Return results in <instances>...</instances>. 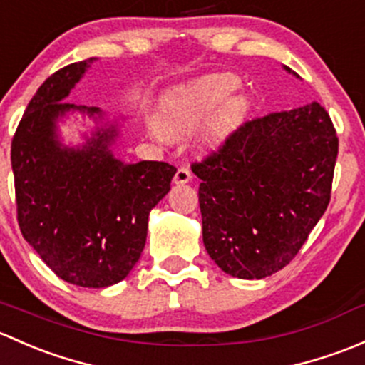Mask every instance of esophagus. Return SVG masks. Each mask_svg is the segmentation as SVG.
I'll return each mask as SVG.
<instances>
[{
  "mask_svg": "<svg viewBox=\"0 0 365 365\" xmlns=\"http://www.w3.org/2000/svg\"><path fill=\"white\" fill-rule=\"evenodd\" d=\"M191 181H193V174L190 172V168H186V167L178 168V172H175V175H174L175 184H187Z\"/></svg>",
  "mask_w": 365,
  "mask_h": 365,
  "instance_id": "esophagus-1",
  "label": "esophagus"
}]
</instances>
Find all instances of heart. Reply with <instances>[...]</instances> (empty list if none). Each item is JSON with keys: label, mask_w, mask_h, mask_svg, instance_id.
Returning <instances> with one entry per match:
<instances>
[{"label": "heart", "mask_w": 365, "mask_h": 365, "mask_svg": "<svg viewBox=\"0 0 365 365\" xmlns=\"http://www.w3.org/2000/svg\"><path fill=\"white\" fill-rule=\"evenodd\" d=\"M239 81L230 73H212L165 93L158 101L149 133L156 140L182 138L204 120L200 140L216 148L247 121L251 105L244 95H232Z\"/></svg>", "instance_id": "heart-1"}]
</instances>
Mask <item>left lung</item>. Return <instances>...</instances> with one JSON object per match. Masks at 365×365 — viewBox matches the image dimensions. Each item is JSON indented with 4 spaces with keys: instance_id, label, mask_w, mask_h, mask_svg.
I'll return each instance as SVG.
<instances>
[{
    "instance_id": "obj_1",
    "label": "left lung",
    "mask_w": 365,
    "mask_h": 365,
    "mask_svg": "<svg viewBox=\"0 0 365 365\" xmlns=\"http://www.w3.org/2000/svg\"><path fill=\"white\" fill-rule=\"evenodd\" d=\"M337 145L329 114L313 101L246 123L220 153L195 163L202 237L214 264L239 279L290 264L329 205Z\"/></svg>"
}]
</instances>
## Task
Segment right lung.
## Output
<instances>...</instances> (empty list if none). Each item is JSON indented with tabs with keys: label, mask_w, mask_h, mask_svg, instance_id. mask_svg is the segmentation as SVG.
<instances>
[{
	"label": "right lung",
	"mask_w": 365,
	"mask_h": 365,
	"mask_svg": "<svg viewBox=\"0 0 365 365\" xmlns=\"http://www.w3.org/2000/svg\"><path fill=\"white\" fill-rule=\"evenodd\" d=\"M96 58L56 71L29 101L12 140L17 220L22 237L56 276L107 288L130 274L148 237L149 212L170 191L178 168L165 161L125 163L112 145L125 115L66 103ZM77 115L93 126L78 145L59 124Z\"/></svg>",
	"instance_id": "obj_1"
}]
</instances>
